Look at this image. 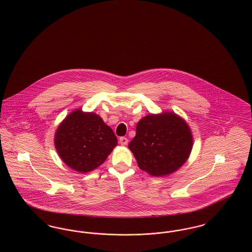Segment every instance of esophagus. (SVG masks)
I'll list each match as a JSON object with an SVG mask.
<instances>
[{"label":"esophagus","mask_w":252,"mask_h":252,"mask_svg":"<svg viewBox=\"0 0 252 252\" xmlns=\"http://www.w3.org/2000/svg\"><path fill=\"white\" fill-rule=\"evenodd\" d=\"M119 143H120L121 145H123V146H126L127 143H128V140H127L126 137H121V138L119 139Z\"/></svg>","instance_id":"esophagus-1"}]
</instances>
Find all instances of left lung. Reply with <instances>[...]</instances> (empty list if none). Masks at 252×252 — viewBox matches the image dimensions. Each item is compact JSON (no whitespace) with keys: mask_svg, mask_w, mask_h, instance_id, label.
I'll use <instances>...</instances> for the list:
<instances>
[{"mask_svg":"<svg viewBox=\"0 0 252 252\" xmlns=\"http://www.w3.org/2000/svg\"><path fill=\"white\" fill-rule=\"evenodd\" d=\"M141 170L154 176L173 174L188 159L193 136L187 123L173 112L144 117L128 144Z\"/></svg>","mask_w":252,"mask_h":252,"instance_id":"1","label":"left lung"}]
</instances>
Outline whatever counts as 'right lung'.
Returning a JSON list of instances; mask_svg holds the SVG:
<instances>
[{"mask_svg":"<svg viewBox=\"0 0 252 252\" xmlns=\"http://www.w3.org/2000/svg\"><path fill=\"white\" fill-rule=\"evenodd\" d=\"M118 144L110 126L93 112L75 110L58 126L55 146L62 161L85 174L97 169Z\"/></svg>","mask_w":252,"mask_h":252,"instance_id":"right-lung-1","label":"right lung"}]
</instances>
